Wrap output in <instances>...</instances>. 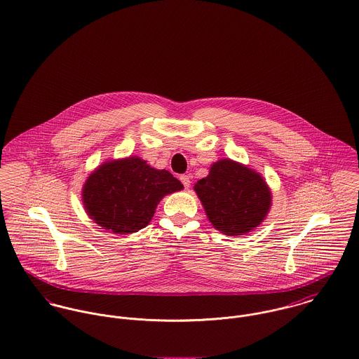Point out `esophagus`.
Returning a JSON list of instances; mask_svg holds the SVG:
<instances>
[{"label":"esophagus","mask_w":359,"mask_h":359,"mask_svg":"<svg viewBox=\"0 0 359 359\" xmlns=\"http://www.w3.org/2000/svg\"><path fill=\"white\" fill-rule=\"evenodd\" d=\"M180 180H181V182L184 184V188H185V189H188V188L191 187V178H189L188 175H181Z\"/></svg>","instance_id":"34e87169"}]
</instances>
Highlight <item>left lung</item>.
Masks as SVG:
<instances>
[{
    "label": "left lung",
    "mask_w": 359,
    "mask_h": 359,
    "mask_svg": "<svg viewBox=\"0 0 359 359\" xmlns=\"http://www.w3.org/2000/svg\"><path fill=\"white\" fill-rule=\"evenodd\" d=\"M195 191L211 225L228 236L259 226L271 205V192L261 174L230 159L212 164Z\"/></svg>",
    "instance_id": "left-lung-1"
}]
</instances>
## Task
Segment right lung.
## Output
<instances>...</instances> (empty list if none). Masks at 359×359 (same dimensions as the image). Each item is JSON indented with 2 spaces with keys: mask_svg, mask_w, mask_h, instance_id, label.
Returning <instances> with one entry per match:
<instances>
[{
  "mask_svg": "<svg viewBox=\"0 0 359 359\" xmlns=\"http://www.w3.org/2000/svg\"><path fill=\"white\" fill-rule=\"evenodd\" d=\"M184 185L167 170H156L130 156L97 167L82 189L88 215L107 230L129 234L145 228L164 196Z\"/></svg>",
  "mask_w": 359,
  "mask_h": 359,
  "instance_id": "right-lung-1",
  "label": "right lung"
}]
</instances>
